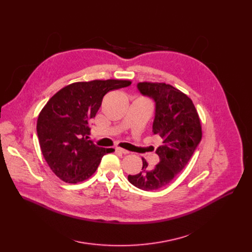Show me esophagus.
I'll list each match as a JSON object with an SVG mask.
<instances>
[{
  "mask_svg": "<svg viewBox=\"0 0 252 252\" xmlns=\"http://www.w3.org/2000/svg\"><path fill=\"white\" fill-rule=\"evenodd\" d=\"M116 152L121 153V154H124V155H127V154H129V152H128V151L124 150V149H122V148H117V149H116Z\"/></svg>",
  "mask_w": 252,
  "mask_h": 252,
  "instance_id": "34e87169",
  "label": "esophagus"
}]
</instances>
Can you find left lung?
<instances>
[{
    "label": "left lung",
    "mask_w": 252,
    "mask_h": 252,
    "mask_svg": "<svg viewBox=\"0 0 252 252\" xmlns=\"http://www.w3.org/2000/svg\"><path fill=\"white\" fill-rule=\"evenodd\" d=\"M137 89L156 101L153 131L162 141L156 151L159 162L150 168L142 158L141 171L129 174L127 179L142 190H156L167 186L186 167L201 140V124L192 100L174 87L142 82Z\"/></svg>",
    "instance_id": "left-lung-1"
}]
</instances>
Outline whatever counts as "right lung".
<instances>
[{"label": "right lung", "instance_id": "1", "mask_svg": "<svg viewBox=\"0 0 252 252\" xmlns=\"http://www.w3.org/2000/svg\"><path fill=\"white\" fill-rule=\"evenodd\" d=\"M130 84L127 80L73 83L56 93L43 107L37 122L41 151L52 171L63 182L87 181L95 172L101 158L113 152L88 140L89 124L106 93Z\"/></svg>", "mask_w": 252, "mask_h": 252}]
</instances>
